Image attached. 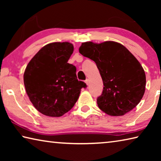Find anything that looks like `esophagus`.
I'll list each match as a JSON object with an SVG mask.
<instances>
[{"label": "esophagus", "instance_id": "obj_1", "mask_svg": "<svg viewBox=\"0 0 161 161\" xmlns=\"http://www.w3.org/2000/svg\"><path fill=\"white\" fill-rule=\"evenodd\" d=\"M85 83L87 84V85H89V81L88 79H86V80H85Z\"/></svg>", "mask_w": 161, "mask_h": 161}]
</instances>
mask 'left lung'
<instances>
[{"instance_id": "8db88e82", "label": "left lung", "mask_w": 161, "mask_h": 161, "mask_svg": "<svg viewBox=\"0 0 161 161\" xmlns=\"http://www.w3.org/2000/svg\"><path fill=\"white\" fill-rule=\"evenodd\" d=\"M80 54L96 63L103 89L98 107L110 116H123L134 108L145 92L146 74L140 62L120 43L83 42Z\"/></svg>"}]
</instances>
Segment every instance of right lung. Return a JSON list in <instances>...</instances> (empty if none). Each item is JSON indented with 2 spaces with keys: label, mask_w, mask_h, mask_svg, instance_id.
Returning a JSON list of instances; mask_svg holds the SVG:
<instances>
[{
  "label": "right lung",
  "mask_w": 161,
  "mask_h": 161,
  "mask_svg": "<svg viewBox=\"0 0 161 161\" xmlns=\"http://www.w3.org/2000/svg\"><path fill=\"white\" fill-rule=\"evenodd\" d=\"M74 51L72 43L53 42L38 51L27 65L24 84L35 108L45 116L59 117L74 107L84 81H79L76 67L68 63Z\"/></svg>",
  "instance_id": "right-lung-1"
}]
</instances>
